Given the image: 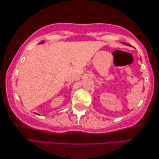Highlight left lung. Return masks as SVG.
Here are the masks:
<instances>
[{"mask_svg": "<svg viewBox=\"0 0 159 159\" xmlns=\"http://www.w3.org/2000/svg\"><path fill=\"white\" fill-rule=\"evenodd\" d=\"M123 44H125V45H126V46H132L131 45H129V44H128V43H124V42H123Z\"/></svg>", "mask_w": 159, "mask_h": 159, "instance_id": "8db88e82", "label": "left lung"}]
</instances>
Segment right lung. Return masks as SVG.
<instances>
[{
  "mask_svg": "<svg viewBox=\"0 0 159 159\" xmlns=\"http://www.w3.org/2000/svg\"><path fill=\"white\" fill-rule=\"evenodd\" d=\"M45 43V42H44V41H41V43H39V44H40V43H41V44H42V43ZM36 115H39V114H38V113H36Z\"/></svg>",
  "mask_w": 159,
  "mask_h": 159,
  "instance_id": "obj_1",
  "label": "right lung"
}]
</instances>
